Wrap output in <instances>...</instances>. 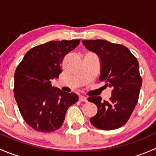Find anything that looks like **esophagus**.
I'll list each match as a JSON object with an SVG mask.
<instances>
[{"label": "esophagus", "mask_w": 156, "mask_h": 156, "mask_svg": "<svg viewBox=\"0 0 156 156\" xmlns=\"http://www.w3.org/2000/svg\"><path fill=\"white\" fill-rule=\"evenodd\" d=\"M79 101L80 102H87V97H84V96H80Z\"/></svg>", "instance_id": "34e87169"}]
</instances>
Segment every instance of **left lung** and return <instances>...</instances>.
<instances>
[{
	"mask_svg": "<svg viewBox=\"0 0 156 156\" xmlns=\"http://www.w3.org/2000/svg\"><path fill=\"white\" fill-rule=\"evenodd\" d=\"M84 46L95 53L100 61L101 81L112 88L108 101H102L101 97H90L98 111L90 119L94 127L110 130L119 128L130 119L139 98L142 86L139 62L130 50L123 45L105 40H84Z\"/></svg>",
	"mask_w": 156,
	"mask_h": 156,
	"instance_id": "8db88e82",
	"label": "left lung"
}]
</instances>
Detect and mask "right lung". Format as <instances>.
I'll use <instances>...</instances> for the list:
<instances>
[{
	"label": "right lung",
	"instance_id": "right-lung-1",
	"mask_svg": "<svg viewBox=\"0 0 156 156\" xmlns=\"http://www.w3.org/2000/svg\"><path fill=\"white\" fill-rule=\"evenodd\" d=\"M80 40L52 41L29 50L16 69L14 97L25 122L34 130L50 133L63 124L67 109L78 97L52 87L64 57Z\"/></svg>",
	"mask_w": 156,
	"mask_h": 156
}]
</instances>
